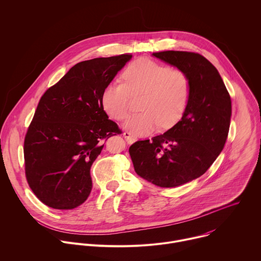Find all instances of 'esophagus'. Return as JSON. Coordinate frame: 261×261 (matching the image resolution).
I'll use <instances>...</instances> for the list:
<instances>
[{"mask_svg":"<svg viewBox=\"0 0 261 261\" xmlns=\"http://www.w3.org/2000/svg\"><path fill=\"white\" fill-rule=\"evenodd\" d=\"M123 137L125 138V140H126V142H127L128 144H133V143L136 141V139L133 138V136L130 135V133L127 132V130H125V132L123 133Z\"/></svg>","mask_w":261,"mask_h":261,"instance_id":"esophagus-1","label":"esophagus"}]
</instances>
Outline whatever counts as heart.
<instances>
[{
	"label": "heart",
	"instance_id": "obj_1",
	"mask_svg": "<svg viewBox=\"0 0 261 261\" xmlns=\"http://www.w3.org/2000/svg\"><path fill=\"white\" fill-rule=\"evenodd\" d=\"M123 79L124 82L113 81L102 90L101 107L111 118L120 121L128 115L132 95L144 94L140 107L143 113L132 116L124 123L133 136H148L160 125L169 128L181 119L191 89L184 71L139 59L126 67Z\"/></svg>",
	"mask_w": 261,
	"mask_h": 261
}]
</instances>
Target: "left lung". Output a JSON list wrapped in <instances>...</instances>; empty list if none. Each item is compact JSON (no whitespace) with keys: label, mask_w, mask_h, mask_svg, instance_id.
Wrapping results in <instances>:
<instances>
[{"label":"left lung","mask_w":261,"mask_h":261,"mask_svg":"<svg viewBox=\"0 0 261 261\" xmlns=\"http://www.w3.org/2000/svg\"><path fill=\"white\" fill-rule=\"evenodd\" d=\"M152 56L188 75L190 97L180 121L163 135L134 143L129 155L141 178L160 187H177L203 175L221 153L231 100L219 72L202 56L173 50Z\"/></svg>","instance_id":"left-lung-1"}]
</instances>
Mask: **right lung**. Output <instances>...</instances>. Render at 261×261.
<instances>
[{
  "label": "right lung",
  "instance_id": "add662e5",
  "mask_svg": "<svg viewBox=\"0 0 261 261\" xmlns=\"http://www.w3.org/2000/svg\"><path fill=\"white\" fill-rule=\"evenodd\" d=\"M133 56L78 63L42 95L24 139L28 183L46 205L72 210L88 197L90 168L103 143L120 133L101 93Z\"/></svg>",
  "mask_w": 261,
  "mask_h": 261
}]
</instances>
